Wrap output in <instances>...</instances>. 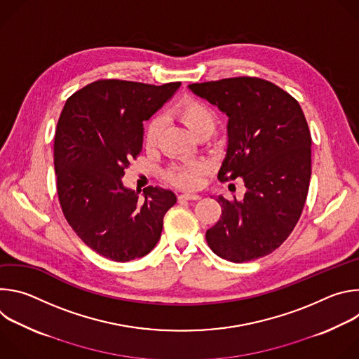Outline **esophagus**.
Wrapping results in <instances>:
<instances>
[{"mask_svg": "<svg viewBox=\"0 0 359 359\" xmlns=\"http://www.w3.org/2000/svg\"><path fill=\"white\" fill-rule=\"evenodd\" d=\"M177 198L179 200H200L201 197L198 194H194V193H183V194H179Z\"/></svg>", "mask_w": 359, "mask_h": 359, "instance_id": "obj_1", "label": "esophagus"}]
</instances>
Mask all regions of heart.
I'll list each match as a JSON object with an SVG mask.
<instances>
[{"label":"heart","instance_id":"b5f03b06","mask_svg":"<svg viewBox=\"0 0 359 359\" xmlns=\"http://www.w3.org/2000/svg\"><path fill=\"white\" fill-rule=\"evenodd\" d=\"M175 115L182 121V123L194 135L213 133L217 126V118L215 112L208 108L200 100L194 97H183L177 102L175 108ZM162 122L159 118H153L147 122L144 128L143 140L147 147L156 143L161 133ZM203 166L197 163H189L182 166H170L165 170V177L172 184L180 187H194L200 180Z\"/></svg>","mask_w":359,"mask_h":359}]
</instances>
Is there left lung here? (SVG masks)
Segmentation results:
<instances>
[{
    "mask_svg": "<svg viewBox=\"0 0 359 359\" xmlns=\"http://www.w3.org/2000/svg\"><path fill=\"white\" fill-rule=\"evenodd\" d=\"M189 89L229 116L219 180L241 177L243 200L222 194L220 220L206 231L219 257L244 263L278 248L294 230L311 177V133L298 102L252 76L191 83Z\"/></svg>",
    "mask_w": 359,
    "mask_h": 359,
    "instance_id": "1",
    "label": "left lung"
}]
</instances>
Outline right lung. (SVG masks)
Returning a JSON list of instances; mask_svg holds the SVG:
<instances>
[{
    "label": "right lung",
    "mask_w": 359,
    "mask_h": 359,
    "mask_svg": "<svg viewBox=\"0 0 359 359\" xmlns=\"http://www.w3.org/2000/svg\"><path fill=\"white\" fill-rule=\"evenodd\" d=\"M179 86L100 79L69 96L61 112L54 165L64 216L88 247L112 262L150 252L176 203V194L162 187L150 186L140 197L122 177L142 150L143 122Z\"/></svg>",
    "instance_id": "add662e5"
}]
</instances>
